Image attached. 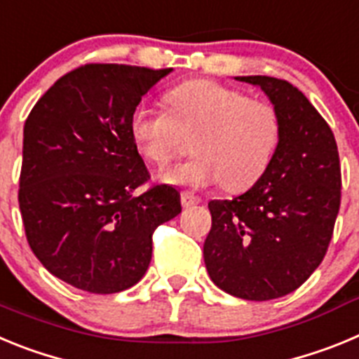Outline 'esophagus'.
I'll use <instances>...</instances> for the list:
<instances>
[{
  "label": "esophagus",
  "mask_w": 359,
  "mask_h": 359,
  "mask_svg": "<svg viewBox=\"0 0 359 359\" xmlns=\"http://www.w3.org/2000/svg\"><path fill=\"white\" fill-rule=\"evenodd\" d=\"M182 203L183 207L190 208L194 207V205H199V203H201V198H199L198 194H194V192H190V190H185V192H182Z\"/></svg>",
  "instance_id": "obj_1"
}]
</instances>
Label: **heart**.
<instances>
[{
	"label": "heart",
	"mask_w": 359,
	"mask_h": 359,
	"mask_svg": "<svg viewBox=\"0 0 359 359\" xmlns=\"http://www.w3.org/2000/svg\"><path fill=\"white\" fill-rule=\"evenodd\" d=\"M165 102L169 111L136 107L131 135L160 167L190 152L194 142L198 156L167 170V182L192 189L221 183L228 192H244L264 177L282 140L273 104L207 79L176 86Z\"/></svg>",
	"instance_id": "b5f03b06"
}]
</instances>
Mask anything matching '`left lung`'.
<instances>
[{
    "label": "left lung",
    "mask_w": 359,
    "mask_h": 359,
    "mask_svg": "<svg viewBox=\"0 0 359 359\" xmlns=\"http://www.w3.org/2000/svg\"><path fill=\"white\" fill-rule=\"evenodd\" d=\"M259 86L282 122V140L261 182L233 199L208 203L203 246L215 286L244 300H273L300 287L323 261L341 198L334 135L287 81L236 77Z\"/></svg>",
    "instance_id": "8db88e82"
}]
</instances>
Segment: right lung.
<instances>
[{"mask_svg": "<svg viewBox=\"0 0 359 359\" xmlns=\"http://www.w3.org/2000/svg\"><path fill=\"white\" fill-rule=\"evenodd\" d=\"M172 68L84 65L37 100L23 131L19 210L32 252L57 278L97 294L145 275L152 233L182 212L180 192L149 180L131 135L142 97Z\"/></svg>", "mask_w": 359, "mask_h": 359, "instance_id": "1", "label": "right lung"}]
</instances>
